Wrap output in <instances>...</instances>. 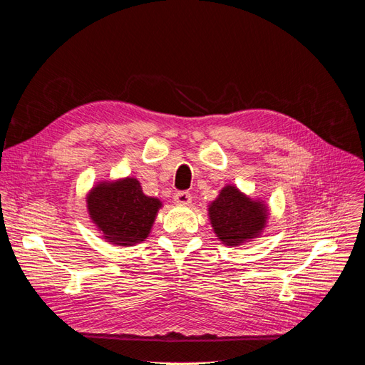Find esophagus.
<instances>
[{
	"label": "esophagus",
	"instance_id": "obj_1",
	"mask_svg": "<svg viewBox=\"0 0 365 365\" xmlns=\"http://www.w3.org/2000/svg\"><path fill=\"white\" fill-rule=\"evenodd\" d=\"M173 200L180 205H189L192 202V195L189 192H178L175 195Z\"/></svg>",
	"mask_w": 365,
	"mask_h": 365
}]
</instances>
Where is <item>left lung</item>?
Segmentation results:
<instances>
[{"label": "left lung", "instance_id": "1", "mask_svg": "<svg viewBox=\"0 0 365 365\" xmlns=\"http://www.w3.org/2000/svg\"><path fill=\"white\" fill-rule=\"evenodd\" d=\"M207 212L216 237L231 248L260 237L269 219L264 201L245 195L235 184L222 187Z\"/></svg>", "mask_w": 365, "mask_h": 365}]
</instances>
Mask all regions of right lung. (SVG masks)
Listing matches in <instances>:
<instances>
[{"instance_id": "1", "label": "right lung", "mask_w": 365, "mask_h": 365, "mask_svg": "<svg viewBox=\"0 0 365 365\" xmlns=\"http://www.w3.org/2000/svg\"><path fill=\"white\" fill-rule=\"evenodd\" d=\"M163 202L143 193L134 176L101 181L86 193V210L102 237L113 245L132 247L145 240Z\"/></svg>"}]
</instances>
